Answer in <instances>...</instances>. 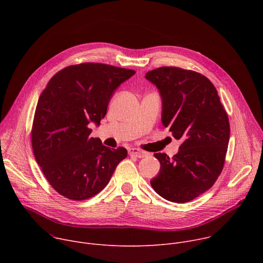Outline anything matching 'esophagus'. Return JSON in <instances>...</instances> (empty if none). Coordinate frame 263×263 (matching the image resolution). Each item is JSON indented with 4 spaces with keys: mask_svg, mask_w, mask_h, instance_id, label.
<instances>
[{
    "mask_svg": "<svg viewBox=\"0 0 263 263\" xmlns=\"http://www.w3.org/2000/svg\"><path fill=\"white\" fill-rule=\"evenodd\" d=\"M128 153L130 156H134V157H137V158H143L147 155V153L141 151V149L139 148H136V147H130L128 149Z\"/></svg>",
    "mask_w": 263,
    "mask_h": 263,
    "instance_id": "esophagus-1",
    "label": "esophagus"
}]
</instances>
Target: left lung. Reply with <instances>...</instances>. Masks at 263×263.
I'll use <instances>...</instances> for the list:
<instances>
[{
	"label": "left lung",
	"mask_w": 263,
	"mask_h": 263,
	"mask_svg": "<svg viewBox=\"0 0 263 263\" xmlns=\"http://www.w3.org/2000/svg\"><path fill=\"white\" fill-rule=\"evenodd\" d=\"M162 100L161 121L176 139L179 152L164 153L151 180L153 190L175 203L190 202L208 191L221 173L230 137V125L213 84L203 74L174 66L145 73Z\"/></svg>",
	"instance_id": "obj_1"
}]
</instances>
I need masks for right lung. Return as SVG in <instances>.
I'll use <instances>...</instances> for the list:
<instances>
[{
    "instance_id": "right-lung-1",
    "label": "right lung",
    "mask_w": 263,
    "mask_h": 263,
    "mask_svg": "<svg viewBox=\"0 0 263 263\" xmlns=\"http://www.w3.org/2000/svg\"><path fill=\"white\" fill-rule=\"evenodd\" d=\"M134 70L102 63L67 66L49 81L37 102L31 132L35 159L61 196L86 200L108 184L125 147L110 148L89 137L118 87Z\"/></svg>"
}]
</instances>
